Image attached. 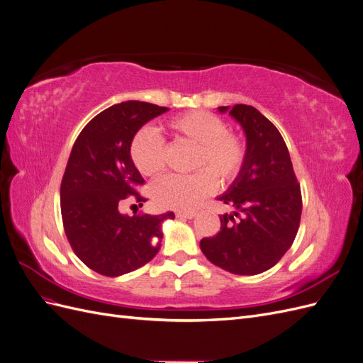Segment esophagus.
Masks as SVG:
<instances>
[{"instance_id":"34e87169","label":"esophagus","mask_w":363,"mask_h":363,"mask_svg":"<svg viewBox=\"0 0 363 363\" xmlns=\"http://www.w3.org/2000/svg\"><path fill=\"white\" fill-rule=\"evenodd\" d=\"M175 215H177V218H183V219H192L196 213L195 212H183V211H179L177 213H175Z\"/></svg>"}]
</instances>
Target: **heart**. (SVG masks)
Returning a JSON list of instances; mask_svg holds the SVG:
<instances>
[{"label": "heart", "instance_id": "b5f03b06", "mask_svg": "<svg viewBox=\"0 0 363 363\" xmlns=\"http://www.w3.org/2000/svg\"><path fill=\"white\" fill-rule=\"evenodd\" d=\"M224 119L194 111L172 118L168 130L175 138L195 145L189 175H164L152 184V196L159 206L189 211L211 195L216 182L230 183L238 177L245 160L242 138L225 130ZM130 157L142 175H157L163 169V139L151 128H140L130 142Z\"/></svg>", "mask_w": 363, "mask_h": 363}]
</instances>
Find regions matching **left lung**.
<instances>
[{"label":"left lung","mask_w":363,"mask_h":363,"mask_svg":"<svg viewBox=\"0 0 363 363\" xmlns=\"http://www.w3.org/2000/svg\"><path fill=\"white\" fill-rule=\"evenodd\" d=\"M242 127L247 152L242 169L218 200L233 206L219 215L221 228L200 242L213 265L238 276L268 271L284 256L300 227L301 191L286 144L269 119L247 104L218 107Z\"/></svg>","instance_id":"left-lung-1"}]
</instances>
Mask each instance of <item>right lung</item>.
<instances>
[{
    "label": "right lung",
    "mask_w": 363,
    "mask_h": 363,
    "mask_svg": "<svg viewBox=\"0 0 363 363\" xmlns=\"http://www.w3.org/2000/svg\"><path fill=\"white\" fill-rule=\"evenodd\" d=\"M144 101L113 104L92 118L77 138L60 184L65 233L86 267L106 277H118L144 267L160 248L162 224L174 219L162 215L119 212L128 195L144 184L131 162L130 142L139 128L164 112Z\"/></svg>",
    "instance_id": "obj_1"
}]
</instances>
